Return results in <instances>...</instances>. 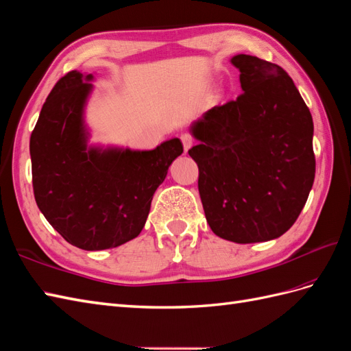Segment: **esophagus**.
<instances>
[{
  "instance_id": "1",
  "label": "esophagus",
  "mask_w": 351,
  "mask_h": 351,
  "mask_svg": "<svg viewBox=\"0 0 351 351\" xmlns=\"http://www.w3.org/2000/svg\"><path fill=\"white\" fill-rule=\"evenodd\" d=\"M182 143H183L184 152L189 150V149L192 147V144H193V138H192V135H191V134H183V135H182Z\"/></svg>"
}]
</instances>
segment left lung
<instances>
[{"label":"left lung","mask_w":351,"mask_h":351,"mask_svg":"<svg viewBox=\"0 0 351 351\" xmlns=\"http://www.w3.org/2000/svg\"><path fill=\"white\" fill-rule=\"evenodd\" d=\"M230 62L243 93L191 125L205 219L228 241L276 240L301 215L314 183L313 117L283 68L243 53Z\"/></svg>","instance_id":"8db88e82"}]
</instances>
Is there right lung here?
<instances>
[{
	"label": "right lung",
	"instance_id": "right-lung-1",
	"mask_svg": "<svg viewBox=\"0 0 351 351\" xmlns=\"http://www.w3.org/2000/svg\"><path fill=\"white\" fill-rule=\"evenodd\" d=\"M93 74L59 80L31 134L34 196L43 216L82 250L119 247L138 237L156 189L183 153L178 138L152 150L90 144L86 106Z\"/></svg>",
	"mask_w": 351,
	"mask_h": 351
}]
</instances>
